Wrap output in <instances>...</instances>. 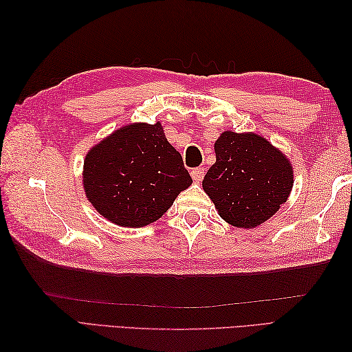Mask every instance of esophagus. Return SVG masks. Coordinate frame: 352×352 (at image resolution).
Returning <instances> with one entry per match:
<instances>
[{
	"mask_svg": "<svg viewBox=\"0 0 352 352\" xmlns=\"http://www.w3.org/2000/svg\"><path fill=\"white\" fill-rule=\"evenodd\" d=\"M190 175H192V178H193V180H195L197 183L203 182V178H204V168H203V166L193 168V169L190 170Z\"/></svg>",
	"mask_w": 352,
	"mask_h": 352,
	"instance_id": "obj_1",
	"label": "esophagus"
}]
</instances>
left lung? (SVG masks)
Wrapping results in <instances>:
<instances>
[{
	"mask_svg": "<svg viewBox=\"0 0 352 352\" xmlns=\"http://www.w3.org/2000/svg\"><path fill=\"white\" fill-rule=\"evenodd\" d=\"M203 189L219 216L239 228L258 227L286 203L294 169L287 157L254 133L223 131Z\"/></svg>",
	"mask_w": 352,
	"mask_h": 352,
	"instance_id": "8db88e82",
	"label": "left lung"
}]
</instances>
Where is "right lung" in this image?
Returning a JSON list of instances; mask_svg holds the SVG:
<instances>
[{"mask_svg": "<svg viewBox=\"0 0 352 352\" xmlns=\"http://www.w3.org/2000/svg\"><path fill=\"white\" fill-rule=\"evenodd\" d=\"M192 184L180 153L157 124H130L86 154L83 186L100 214L116 226L139 228L168 212Z\"/></svg>", "mask_w": 352, "mask_h": 352, "instance_id": "add662e5", "label": "right lung"}]
</instances>
